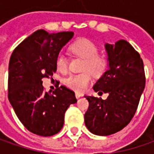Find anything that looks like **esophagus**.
I'll return each instance as SVG.
<instances>
[{"instance_id": "esophagus-1", "label": "esophagus", "mask_w": 154, "mask_h": 154, "mask_svg": "<svg viewBox=\"0 0 154 154\" xmlns=\"http://www.w3.org/2000/svg\"><path fill=\"white\" fill-rule=\"evenodd\" d=\"M82 96H83L82 93H80V92H75V97H76V98H80Z\"/></svg>"}]
</instances>
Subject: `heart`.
<instances>
[{
	"mask_svg": "<svg viewBox=\"0 0 154 154\" xmlns=\"http://www.w3.org/2000/svg\"><path fill=\"white\" fill-rule=\"evenodd\" d=\"M75 56L84 58L82 73L71 74L64 80L65 86L76 92L84 91L92 80V74L95 76L102 74L108 64L106 55L98 53V47L95 43L88 38H80L74 42L69 47ZM57 70L66 73L68 71V60L63 55H59L56 61Z\"/></svg>",
	"mask_w": 154,
	"mask_h": 154,
	"instance_id": "obj_1",
	"label": "heart"
}]
</instances>
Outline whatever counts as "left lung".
Here are the masks:
<instances>
[{
  "mask_svg": "<svg viewBox=\"0 0 154 154\" xmlns=\"http://www.w3.org/2000/svg\"><path fill=\"white\" fill-rule=\"evenodd\" d=\"M109 69L96 82L93 90L101 95L108 93L105 100L85 96L89 107L85 114V124L97 135H109L122 130L132 120L146 84L143 61L132 45L125 40L115 45H105Z\"/></svg>",
  "mask_w": 154,
  "mask_h": 154,
  "instance_id": "8db88e82",
  "label": "left lung"
}]
</instances>
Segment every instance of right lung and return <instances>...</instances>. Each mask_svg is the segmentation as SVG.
Segmentation results:
<instances>
[{"label": "right lung", "mask_w": 154, "mask_h": 154, "mask_svg": "<svg viewBox=\"0 0 154 154\" xmlns=\"http://www.w3.org/2000/svg\"><path fill=\"white\" fill-rule=\"evenodd\" d=\"M73 32L48 33L38 30L21 42L10 57L8 99L22 124L32 133L51 136L63 127L64 116L77 99L65 86L45 92L43 78L56 71V61Z\"/></svg>", "instance_id": "right-lung-1"}]
</instances>
